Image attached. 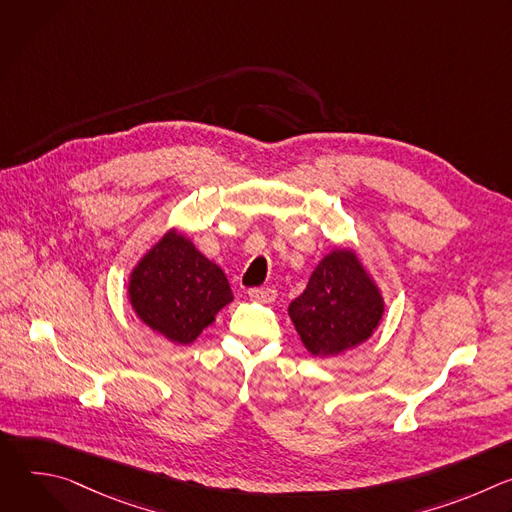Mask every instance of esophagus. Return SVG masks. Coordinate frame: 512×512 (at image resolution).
<instances>
[{"label":"esophagus","instance_id":"34e87169","mask_svg":"<svg viewBox=\"0 0 512 512\" xmlns=\"http://www.w3.org/2000/svg\"><path fill=\"white\" fill-rule=\"evenodd\" d=\"M247 294L251 300L261 302V304H271L277 298V291L273 287H251Z\"/></svg>","mask_w":512,"mask_h":512}]
</instances>
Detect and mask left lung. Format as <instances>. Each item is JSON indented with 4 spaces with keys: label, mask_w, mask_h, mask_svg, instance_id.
<instances>
[{
    "label": "left lung",
    "mask_w": 512,
    "mask_h": 512,
    "mask_svg": "<svg viewBox=\"0 0 512 512\" xmlns=\"http://www.w3.org/2000/svg\"><path fill=\"white\" fill-rule=\"evenodd\" d=\"M385 310L383 289L356 249L336 247L316 265L287 314L312 356L332 358L367 342Z\"/></svg>",
    "instance_id": "obj_1"
}]
</instances>
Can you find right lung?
<instances>
[{"instance_id":"right-lung-1","label":"right lung","mask_w":512,"mask_h":512,"mask_svg":"<svg viewBox=\"0 0 512 512\" xmlns=\"http://www.w3.org/2000/svg\"><path fill=\"white\" fill-rule=\"evenodd\" d=\"M127 298L145 326L184 346L233 302V291L225 271L172 227L133 265Z\"/></svg>"}]
</instances>
